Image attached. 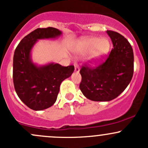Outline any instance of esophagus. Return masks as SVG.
Returning a JSON list of instances; mask_svg holds the SVG:
<instances>
[{
	"mask_svg": "<svg viewBox=\"0 0 148 148\" xmlns=\"http://www.w3.org/2000/svg\"><path fill=\"white\" fill-rule=\"evenodd\" d=\"M74 69H75L76 72H79V70H80V68H79L77 64H74Z\"/></svg>",
	"mask_w": 148,
	"mask_h": 148,
	"instance_id": "1",
	"label": "esophagus"
}]
</instances>
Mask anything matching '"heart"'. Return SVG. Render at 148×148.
Instances as JSON below:
<instances>
[{"mask_svg":"<svg viewBox=\"0 0 148 148\" xmlns=\"http://www.w3.org/2000/svg\"><path fill=\"white\" fill-rule=\"evenodd\" d=\"M110 43L106 38L91 37L79 43L77 52L80 54H86L93 51V57L99 58L108 52Z\"/></svg>","mask_w":148,"mask_h":148,"instance_id":"obj_1","label":"heart"}]
</instances>
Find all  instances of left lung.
<instances>
[{
  "mask_svg": "<svg viewBox=\"0 0 148 148\" xmlns=\"http://www.w3.org/2000/svg\"><path fill=\"white\" fill-rule=\"evenodd\" d=\"M106 32L113 49L96 66L85 64L80 69V90L94 101H109L118 97L129 84L134 71L133 48L127 39L115 31Z\"/></svg>",
  "mask_w": 148,
  "mask_h": 148,
  "instance_id": "1",
  "label": "left lung"
}]
</instances>
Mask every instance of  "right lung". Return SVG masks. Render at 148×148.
<instances>
[{
    "label": "right lung",
    "mask_w": 148,
    "mask_h": 148,
    "mask_svg": "<svg viewBox=\"0 0 148 148\" xmlns=\"http://www.w3.org/2000/svg\"><path fill=\"white\" fill-rule=\"evenodd\" d=\"M61 33L52 27L37 28L20 42L14 52L12 79L15 90L22 101L35 111L53 105L62 81L69 77L74 70L73 65L64 66L54 63L39 67L29 58L31 49L38 39L52 38Z\"/></svg>",
    "instance_id": "1"
}]
</instances>
